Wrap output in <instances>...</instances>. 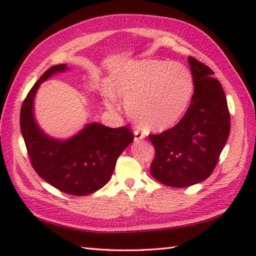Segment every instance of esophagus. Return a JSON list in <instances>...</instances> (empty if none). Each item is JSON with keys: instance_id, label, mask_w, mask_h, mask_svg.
Masks as SVG:
<instances>
[{"instance_id": "obj_1", "label": "esophagus", "mask_w": 256, "mask_h": 256, "mask_svg": "<svg viewBox=\"0 0 256 256\" xmlns=\"http://www.w3.org/2000/svg\"><path fill=\"white\" fill-rule=\"evenodd\" d=\"M145 138V134L140 131H134V140L135 142H138V140H142Z\"/></svg>"}]
</instances>
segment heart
<instances>
[{
    "label": "heart",
    "instance_id": "obj_1",
    "mask_svg": "<svg viewBox=\"0 0 256 256\" xmlns=\"http://www.w3.org/2000/svg\"><path fill=\"white\" fill-rule=\"evenodd\" d=\"M104 104L116 110L118 98L133 121L148 131H165L184 116L192 99V76L184 64L143 59L123 64L108 80Z\"/></svg>",
    "mask_w": 256,
    "mask_h": 256
}]
</instances>
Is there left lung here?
I'll use <instances>...</instances> for the list:
<instances>
[{"label": "left lung", "mask_w": 256, "mask_h": 256, "mask_svg": "<svg viewBox=\"0 0 256 256\" xmlns=\"http://www.w3.org/2000/svg\"><path fill=\"white\" fill-rule=\"evenodd\" d=\"M194 91L187 112L175 126L150 135L155 148L150 174L170 187L184 188L206 180L218 162L230 133V113L214 72L188 57Z\"/></svg>", "instance_id": "left-lung-1"}]
</instances>
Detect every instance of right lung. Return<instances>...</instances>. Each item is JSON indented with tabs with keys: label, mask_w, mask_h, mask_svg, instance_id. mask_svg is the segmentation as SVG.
I'll return each mask as SVG.
<instances>
[{
	"label": "right lung",
	"mask_w": 256,
	"mask_h": 256,
	"mask_svg": "<svg viewBox=\"0 0 256 256\" xmlns=\"http://www.w3.org/2000/svg\"><path fill=\"white\" fill-rule=\"evenodd\" d=\"M67 70L66 64L50 67L30 89L20 108V132L40 177L62 192L86 196L110 180L118 157L134 138L128 126L111 128L98 122L86 123L66 140L42 131L34 114L36 92L44 81Z\"/></svg>",
	"instance_id": "add662e5"
}]
</instances>
